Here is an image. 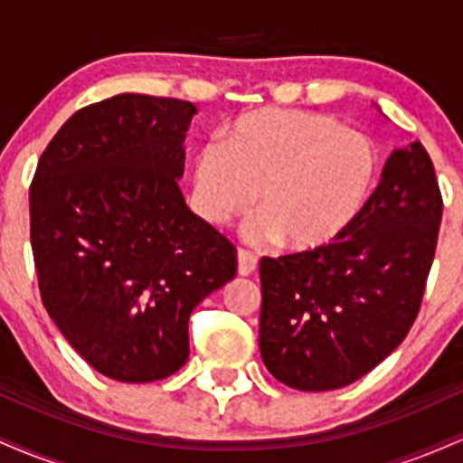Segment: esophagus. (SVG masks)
<instances>
[{
  "instance_id": "1",
  "label": "esophagus",
  "mask_w": 463,
  "mask_h": 463,
  "mask_svg": "<svg viewBox=\"0 0 463 463\" xmlns=\"http://www.w3.org/2000/svg\"><path fill=\"white\" fill-rule=\"evenodd\" d=\"M257 269V257L246 250H237V272L239 276H250Z\"/></svg>"
}]
</instances>
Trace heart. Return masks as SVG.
Returning a JSON list of instances; mask_svg holds the SVG:
<instances>
[{
    "instance_id": "obj_1",
    "label": "heart",
    "mask_w": 463,
    "mask_h": 463,
    "mask_svg": "<svg viewBox=\"0 0 463 463\" xmlns=\"http://www.w3.org/2000/svg\"><path fill=\"white\" fill-rule=\"evenodd\" d=\"M381 180V154L365 135L328 115L257 109L226 126L224 147L204 143L191 189L209 224H226L252 206L250 235L296 254L342 243L364 220Z\"/></svg>"
}]
</instances>
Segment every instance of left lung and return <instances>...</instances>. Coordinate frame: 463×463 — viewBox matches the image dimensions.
I'll use <instances>...</instances> for the list:
<instances>
[{
    "label": "left lung",
    "instance_id": "obj_1",
    "mask_svg": "<svg viewBox=\"0 0 463 463\" xmlns=\"http://www.w3.org/2000/svg\"><path fill=\"white\" fill-rule=\"evenodd\" d=\"M442 222L422 143L387 158L364 220L317 254L261 259L259 348L300 392L346 387L401 346L416 320Z\"/></svg>",
    "mask_w": 463,
    "mask_h": 463
}]
</instances>
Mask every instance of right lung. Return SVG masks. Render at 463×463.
I'll return each mask as SVG.
<instances>
[{
    "mask_svg": "<svg viewBox=\"0 0 463 463\" xmlns=\"http://www.w3.org/2000/svg\"><path fill=\"white\" fill-rule=\"evenodd\" d=\"M191 102L121 93L80 109L36 165L30 239L41 298L91 368L152 383L189 359V316L237 274L235 248L178 178Z\"/></svg>",
    "mask_w": 463,
    "mask_h": 463,
    "instance_id": "1",
    "label": "right lung"
}]
</instances>
